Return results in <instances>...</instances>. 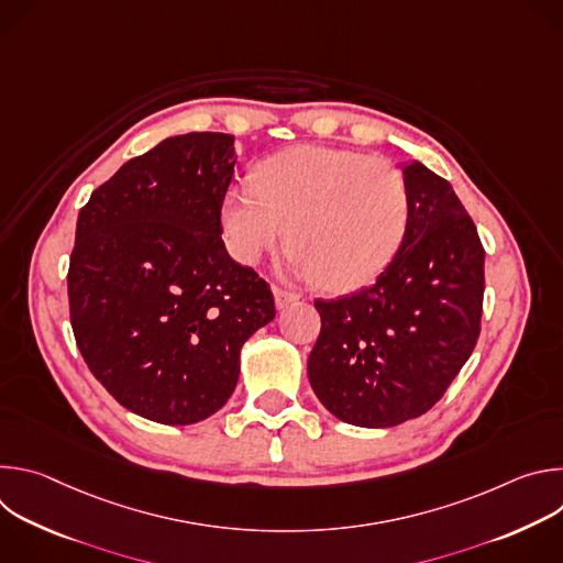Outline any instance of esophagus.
Segmentation results:
<instances>
[{"mask_svg":"<svg viewBox=\"0 0 563 563\" xmlns=\"http://www.w3.org/2000/svg\"><path fill=\"white\" fill-rule=\"evenodd\" d=\"M274 300H276V309H285L287 305L296 302L298 296L291 294V291H285V289H280V287H274Z\"/></svg>","mask_w":563,"mask_h":563,"instance_id":"esophagus-1","label":"esophagus"}]
</instances>
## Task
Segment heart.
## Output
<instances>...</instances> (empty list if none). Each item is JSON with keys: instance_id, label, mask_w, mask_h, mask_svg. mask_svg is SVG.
Wrapping results in <instances>:
<instances>
[{"instance_id": "b5f03b06", "label": "heart", "mask_w": 563, "mask_h": 563, "mask_svg": "<svg viewBox=\"0 0 563 563\" xmlns=\"http://www.w3.org/2000/svg\"><path fill=\"white\" fill-rule=\"evenodd\" d=\"M412 198L394 165L356 151L300 144L280 151L220 202L229 254L256 265L283 240L289 269L328 291L356 289L376 278L400 250Z\"/></svg>"}]
</instances>
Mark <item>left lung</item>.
Here are the masks:
<instances>
[{"label": "left lung", "mask_w": 563, "mask_h": 563, "mask_svg": "<svg viewBox=\"0 0 563 563\" xmlns=\"http://www.w3.org/2000/svg\"><path fill=\"white\" fill-rule=\"evenodd\" d=\"M412 213L391 263L339 300H316L320 334L307 361L313 394L336 419L391 428L426 415L470 358L484 311L476 227L452 185L404 165Z\"/></svg>", "instance_id": "obj_1"}]
</instances>
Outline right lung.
<instances>
[{
  "mask_svg": "<svg viewBox=\"0 0 563 563\" xmlns=\"http://www.w3.org/2000/svg\"><path fill=\"white\" fill-rule=\"evenodd\" d=\"M233 135L167 137L129 159L77 216L70 325L93 376L129 412L165 426L216 415L240 350L274 320L269 285L224 250L220 202Z\"/></svg>",
  "mask_w": 563,
  "mask_h": 563,
  "instance_id": "right-lung-1",
  "label": "right lung"
}]
</instances>
